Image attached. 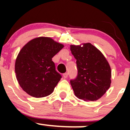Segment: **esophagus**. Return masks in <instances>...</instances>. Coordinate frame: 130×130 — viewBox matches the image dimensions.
<instances>
[{"label": "esophagus", "instance_id": "1", "mask_svg": "<svg viewBox=\"0 0 130 130\" xmlns=\"http://www.w3.org/2000/svg\"><path fill=\"white\" fill-rule=\"evenodd\" d=\"M63 77L65 78H67L68 77V73H63Z\"/></svg>", "mask_w": 130, "mask_h": 130}]
</instances>
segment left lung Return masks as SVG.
Instances as JSON below:
<instances>
[{"label":"left lung","mask_w":130,"mask_h":130,"mask_svg":"<svg viewBox=\"0 0 130 130\" xmlns=\"http://www.w3.org/2000/svg\"><path fill=\"white\" fill-rule=\"evenodd\" d=\"M77 60V76L70 80L74 94L80 99L94 101L100 99L111 86V70L103 53L90 43L83 46L70 45Z\"/></svg>","instance_id":"1"}]
</instances>
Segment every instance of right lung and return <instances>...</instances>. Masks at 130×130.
I'll use <instances>...</instances> for the list:
<instances>
[{
  "label": "right lung",
  "mask_w": 130,
  "mask_h": 130,
  "mask_svg": "<svg viewBox=\"0 0 130 130\" xmlns=\"http://www.w3.org/2000/svg\"><path fill=\"white\" fill-rule=\"evenodd\" d=\"M64 46L48 37L33 39L17 57L15 72L18 83L29 95L43 98L52 94L61 75L55 70L52 58Z\"/></svg>",
  "instance_id": "1"
}]
</instances>
